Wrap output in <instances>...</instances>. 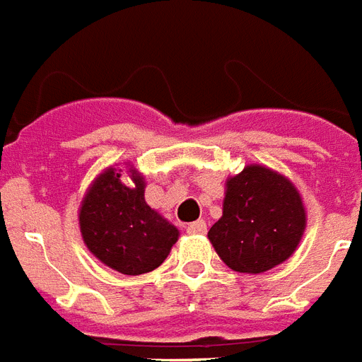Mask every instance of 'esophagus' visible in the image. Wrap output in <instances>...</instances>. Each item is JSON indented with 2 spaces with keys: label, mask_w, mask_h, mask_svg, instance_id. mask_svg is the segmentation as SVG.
I'll return each mask as SVG.
<instances>
[{
  "label": "esophagus",
  "mask_w": 362,
  "mask_h": 362,
  "mask_svg": "<svg viewBox=\"0 0 362 362\" xmlns=\"http://www.w3.org/2000/svg\"><path fill=\"white\" fill-rule=\"evenodd\" d=\"M187 231H189V233H196V235H202V233L207 231V224H205V221H196L187 226Z\"/></svg>",
  "instance_id": "esophagus-1"
}]
</instances>
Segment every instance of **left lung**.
Returning <instances> with one entry per match:
<instances>
[{
  "instance_id": "obj_1",
  "label": "left lung",
  "mask_w": 362,
  "mask_h": 362,
  "mask_svg": "<svg viewBox=\"0 0 362 362\" xmlns=\"http://www.w3.org/2000/svg\"><path fill=\"white\" fill-rule=\"evenodd\" d=\"M222 218L209 241L228 267L263 273L286 262L305 231V207L286 177L263 166H247L228 179Z\"/></svg>"
}]
</instances>
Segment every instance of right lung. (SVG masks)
I'll return each instance as SVG.
<instances>
[{
	"label": "right lung",
	"mask_w": 362,
	"mask_h": 362,
	"mask_svg": "<svg viewBox=\"0 0 362 362\" xmlns=\"http://www.w3.org/2000/svg\"><path fill=\"white\" fill-rule=\"evenodd\" d=\"M134 187L108 168L89 189L80 209V230L88 248L123 274H144L166 259L179 231L144 198V177L132 170Z\"/></svg>",
	"instance_id": "1"
}]
</instances>
